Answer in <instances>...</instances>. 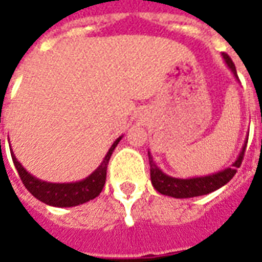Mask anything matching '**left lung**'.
I'll return each instance as SVG.
<instances>
[{"label": "left lung", "instance_id": "1", "mask_svg": "<svg viewBox=\"0 0 262 262\" xmlns=\"http://www.w3.org/2000/svg\"><path fill=\"white\" fill-rule=\"evenodd\" d=\"M222 56H223L225 63L227 64L229 70L231 71V74L234 75L236 80H238L236 67L233 64L230 57L226 53H223ZM247 140L248 139H246L242 151L237 156L236 161L229 167H226L225 170H220L217 172H213V174H208V176L191 177V178H177V177H171L163 172V170H160L159 165L156 164L153 156L150 154V151H147L148 163H150V178H151V184H153L154 189L161 195L178 198V199L201 196V195H208V193L213 192L216 189L226 185L234 177L237 168L242 165L246 146H247Z\"/></svg>", "mask_w": 262, "mask_h": 262}]
</instances>
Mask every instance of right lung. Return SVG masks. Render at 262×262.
Masks as SVG:
<instances>
[{
    "label": "right lung",
    "instance_id": "add662e5",
    "mask_svg": "<svg viewBox=\"0 0 262 262\" xmlns=\"http://www.w3.org/2000/svg\"><path fill=\"white\" fill-rule=\"evenodd\" d=\"M122 137L123 136H119L112 143V146L109 147L108 153L103 157L101 164L98 165L97 170L92 171L91 174L85 177L84 180L75 182H48L39 180L35 176H32L29 171H26V168H24V165L20 164L18 159L15 157L12 148H11V156H12L15 168L18 171L26 189L33 196L49 206L71 208V206H78V205L88 202L102 192L105 180H106V168H108L109 159L114 153L115 147L118 146V143L122 140Z\"/></svg>",
    "mask_w": 262,
    "mask_h": 262
}]
</instances>
